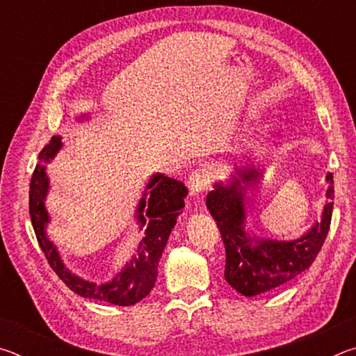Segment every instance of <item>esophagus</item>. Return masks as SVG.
Here are the masks:
<instances>
[{
	"mask_svg": "<svg viewBox=\"0 0 356 356\" xmlns=\"http://www.w3.org/2000/svg\"><path fill=\"white\" fill-rule=\"evenodd\" d=\"M207 177L206 174L202 171H193L188 177V190H190V195L191 196H197V195H202V191L207 188Z\"/></svg>",
	"mask_w": 356,
	"mask_h": 356,
	"instance_id": "1",
	"label": "esophagus"
}]
</instances>
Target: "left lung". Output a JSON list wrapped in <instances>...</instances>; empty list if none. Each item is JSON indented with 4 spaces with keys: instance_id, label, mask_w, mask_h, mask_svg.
<instances>
[{
    "instance_id": "8db88e82",
    "label": "left lung",
    "mask_w": 356,
    "mask_h": 356,
    "mask_svg": "<svg viewBox=\"0 0 356 356\" xmlns=\"http://www.w3.org/2000/svg\"><path fill=\"white\" fill-rule=\"evenodd\" d=\"M231 182L215 184L207 195V209L220 229L226 248L225 278L245 297L272 291L309 268L327 238L333 202L325 204L322 221L303 237L291 242L250 237L245 232V190L261 179L254 166L234 168ZM327 197L334 200L333 174L328 172Z\"/></svg>"
}]
</instances>
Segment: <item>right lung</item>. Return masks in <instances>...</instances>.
<instances>
[{"label":"right lung","instance_id":"obj_1","mask_svg":"<svg viewBox=\"0 0 356 356\" xmlns=\"http://www.w3.org/2000/svg\"><path fill=\"white\" fill-rule=\"evenodd\" d=\"M63 143L59 136H53L51 141L40 150L39 163L35 165L31 184H29V216L38 237L39 246L44 251L48 264L59 278L64 281L70 291L84 298L102 300L118 306H130L143 300L155 286L159 275V262L163 252L168 237L176 226L180 210L185 206L186 188L182 182L163 174H155L149 180L140 204H138V221L141 227L146 226V237L138 245L136 254L125 267L106 284L89 282L70 272L61 261V256L45 234V226L50 216L45 209V196L48 193V177L45 163L61 149Z\"/></svg>","mask_w":356,"mask_h":356}]
</instances>
